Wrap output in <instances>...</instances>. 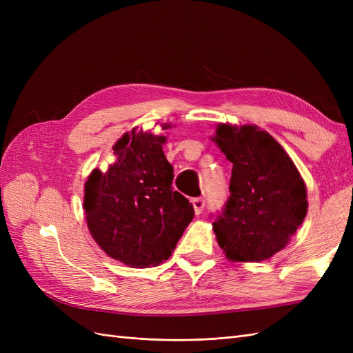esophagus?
I'll return each instance as SVG.
<instances>
[{
    "mask_svg": "<svg viewBox=\"0 0 353 353\" xmlns=\"http://www.w3.org/2000/svg\"><path fill=\"white\" fill-rule=\"evenodd\" d=\"M191 203H193V208H194L196 215H200V213L203 212V209H205V199L196 197V199L191 200Z\"/></svg>",
    "mask_w": 353,
    "mask_h": 353,
    "instance_id": "esophagus-1",
    "label": "esophagus"
}]
</instances>
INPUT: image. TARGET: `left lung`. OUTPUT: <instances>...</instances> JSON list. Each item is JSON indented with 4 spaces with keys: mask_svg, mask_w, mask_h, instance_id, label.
<instances>
[{
    "mask_svg": "<svg viewBox=\"0 0 353 353\" xmlns=\"http://www.w3.org/2000/svg\"><path fill=\"white\" fill-rule=\"evenodd\" d=\"M212 140L232 162L231 194L213 222L219 248L234 262L270 259L306 216L303 179L284 148L258 126L219 123Z\"/></svg>",
    "mask_w": 353,
    "mask_h": 353,
    "instance_id": "left-lung-1",
    "label": "left lung"
}]
</instances>
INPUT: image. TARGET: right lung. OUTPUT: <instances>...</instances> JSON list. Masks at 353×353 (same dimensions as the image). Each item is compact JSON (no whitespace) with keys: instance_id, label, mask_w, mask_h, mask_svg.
<instances>
[{"instance_id":"right-lung-1","label":"right lung","mask_w":353,"mask_h":353,"mask_svg":"<svg viewBox=\"0 0 353 353\" xmlns=\"http://www.w3.org/2000/svg\"><path fill=\"white\" fill-rule=\"evenodd\" d=\"M165 141L163 135L134 128L113 145L117 160L108 172L94 169L85 183L83 209L92 239L105 254L132 268L169 259L194 218L188 199L172 190Z\"/></svg>"}]
</instances>
